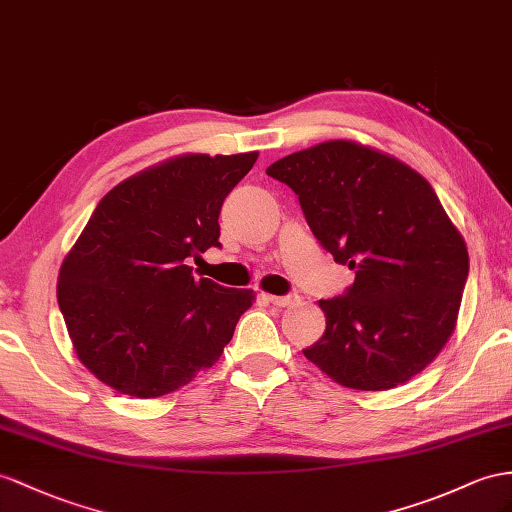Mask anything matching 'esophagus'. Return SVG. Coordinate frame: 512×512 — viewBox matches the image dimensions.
I'll return each mask as SVG.
<instances>
[{
    "label": "esophagus",
    "instance_id": "obj_1",
    "mask_svg": "<svg viewBox=\"0 0 512 512\" xmlns=\"http://www.w3.org/2000/svg\"><path fill=\"white\" fill-rule=\"evenodd\" d=\"M261 298L268 300V303L277 307H290L298 303V296H274V294H261Z\"/></svg>",
    "mask_w": 512,
    "mask_h": 512
}]
</instances>
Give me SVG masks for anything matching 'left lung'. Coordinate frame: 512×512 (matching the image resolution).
I'll return each instance as SVG.
<instances>
[{"label":"left lung","mask_w":512,"mask_h":512,"mask_svg":"<svg viewBox=\"0 0 512 512\" xmlns=\"http://www.w3.org/2000/svg\"><path fill=\"white\" fill-rule=\"evenodd\" d=\"M266 173L298 194L318 242L355 270L344 296L320 300L326 331L303 355L350 389L411 381L450 339L469 272L463 235L435 190L352 140L285 155Z\"/></svg>","instance_id":"left-lung-1"}]
</instances>
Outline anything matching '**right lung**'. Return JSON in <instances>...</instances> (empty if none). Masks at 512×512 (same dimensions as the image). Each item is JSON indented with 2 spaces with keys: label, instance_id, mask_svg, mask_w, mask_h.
Listing matches in <instances>:
<instances>
[{
  "label": "right lung",
  "instance_id": "right-lung-1",
  "mask_svg": "<svg viewBox=\"0 0 512 512\" xmlns=\"http://www.w3.org/2000/svg\"><path fill=\"white\" fill-rule=\"evenodd\" d=\"M257 155H179L99 201L60 266L58 305L101 383L160 398L220 359L255 294L196 279L188 257L220 246L222 201Z\"/></svg>",
  "mask_w": 512,
  "mask_h": 512
}]
</instances>
